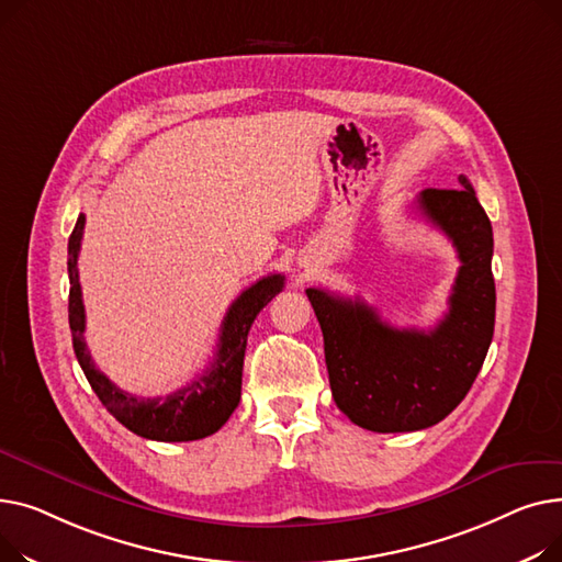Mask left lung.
I'll use <instances>...</instances> for the list:
<instances>
[{
    "label": "left lung",
    "mask_w": 562,
    "mask_h": 562,
    "mask_svg": "<svg viewBox=\"0 0 562 562\" xmlns=\"http://www.w3.org/2000/svg\"><path fill=\"white\" fill-rule=\"evenodd\" d=\"M460 188H426L417 209L453 243L460 268L449 311L431 331L394 328L360 300L308 288L324 336L338 408L376 434L419 431L442 422L470 392L494 334L492 224L468 177Z\"/></svg>",
    "instance_id": "8db88e82"
}]
</instances>
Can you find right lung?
Returning a JSON list of instances; mask_svg holds the SVG:
<instances>
[{
  "label": "right lung",
  "instance_id": "1",
  "mask_svg": "<svg viewBox=\"0 0 562 562\" xmlns=\"http://www.w3.org/2000/svg\"><path fill=\"white\" fill-rule=\"evenodd\" d=\"M86 215L81 213L68 243V274H70V328L72 345L79 366L92 385L94 394L106 406V411L128 431L140 438L158 442H190L213 436L224 426L240 404L243 387V362L247 349L249 328L256 315L266 308L283 290V277L270 274L258 279L254 285L243 290L238 300L231 304L222 328L217 351L211 366L202 376H196L186 387L168 394V397H136L120 390L102 372L94 368L90 351L83 340L86 311L79 285V249L83 238Z\"/></svg>",
  "mask_w": 562,
  "mask_h": 562
}]
</instances>
